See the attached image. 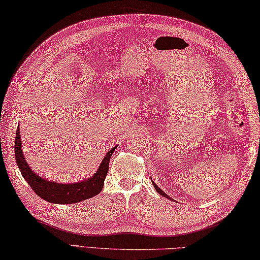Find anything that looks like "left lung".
Masks as SVG:
<instances>
[{
  "mask_svg": "<svg viewBox=\"0 0 260 260\" xmlns=\"http://www.w3.org/2000/svg\"><path fill=\"white\" fill-rule=\"evenodd\" d=\"M153 182V181H152ZM153 185H154V187H155V190L159 193V194H161V196H163V197H165V198H168V199H171L170 197H168V194H165V192H163L161 189H159V187L155 184V183H154V182H153Z\"/></svg>",
  "mask_w": 260,
  "mask_h": 260,
  "instance_id": "8db88e82",
  "label": "left lung"
}]
</instances>
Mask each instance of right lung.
<instances>
[{
  "label": "right lung",
  "instance_id": "right-lung-1",
  "mask_svg": "<svg viewBox=\"0 0 260 260\" xmlns=\"http://www.w3.org/2000/svg\"><path fill=\"white\" fill-rule=\"evenodd\" d=\"M115 146L110 150L106 156L104 157L103 162L99 167L96 174H93L89 180L79 182V183L73 184H60L56 182L47 181L37 173L33 172L29 165L25 162L23 152H22L21 146V136L19 127L16 129L15 137V159L20 169V172L23 176L24 180L29 183L37 194L43 200L51 203L58 204H69L76 203L87 200V199L92 198L101 193L104 186V181L106 179L109 167V159L114 151L116 150Z\"/></svg>",
  "mask_w": 260,
  "mask_h": 260
}]
</instances>
